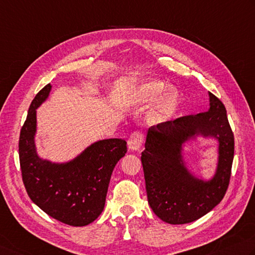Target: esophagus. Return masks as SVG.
<instances>
[{"mask_svg":"<svg viewBox=\"0 0 255 255\" xmlns=\"http://www.w3.org/2000/svg\"><path fill=\"white\" fill-rule=\"evenodd\" d=\"M143 141V133L140 130H136L131 133L130 138L128 140V148L130 150H138L141 147Z\"/></svg>","mask_w":255,"mask_h":255,"instance_id":"obj_1","label":"esophagus"}]
</instances>
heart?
I'll use <instances>...</instances> for the list:
<instances>
[{"instance_id":"heart-1","label":"heart","mask_w":255,"mask_h":255,"mask_svg":"<svg viewBox=\"0 0 255 255\" xmlns=\"http://www.w3.org/2000/svg\"><path fill=\"white\" fill-rule=\"evenodd\" d=\"M164 91H166V85L162 82L153 81V79L147 81L139 87L137 102L142 105L150 104L158 99ZM179 103H180V97L176 91L170 89L164 93L149 114L148 122L153 125H162L170 122L178 111Z\"/></svg>"}]
</instances>
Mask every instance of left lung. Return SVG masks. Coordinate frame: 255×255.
<instances>
[{"label":"left lung","mask_w":255,"mask_h":255,"mask_svg":"<svg viewBox=\"0 0 255 255\" xmlns=\"http://www.w3.org/2000/svg\"><path fill=\"white\" fill-rule=\"evenodd\" d=\"M206 113L152 126L147 133L141 162L149 206L158 218L170 224L198 220L221 202L231 177L234 136L222 102L209 93ZM219 141L216 173L206 182L194 177L184 164L182 144L195 137Z\"/></svg>","instance_id":"obj_1"}]
</instances>
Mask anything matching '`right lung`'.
<instances>
[{"label": "right lung", "mask_w": 255, "mask_h": 255, "mask_svg": "<svg viewBox=\"0 0 255 255\" xmlns=\"http://www.w3.org/2000/svg\"><path fill=\"white\" fill-rule=\"evenodd\" d=\"M51 89L52 85L47 84L35 96L19 133L23 183L31 200L49 217L68 226L84 227L103 212L113 170L127 152V142L118 138L104 139L64 163L38 157L34 140L36 109Z\"/></svg>", "instance_id": "obj_1"}]
</instances>
